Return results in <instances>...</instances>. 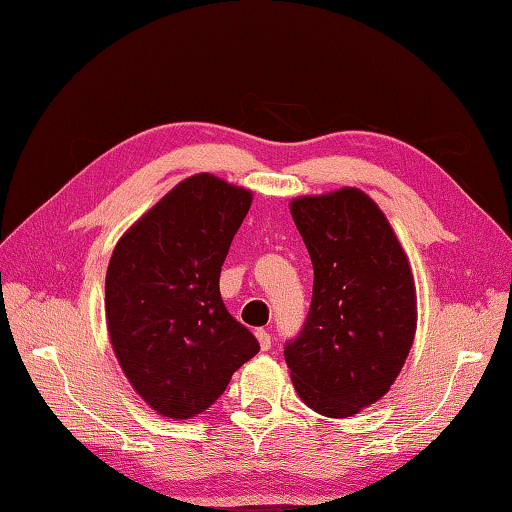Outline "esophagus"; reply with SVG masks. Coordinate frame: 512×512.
<instances>
[{"label": "esophagus", "mask_w": 512, "mask_h": 512, "mask_svg": "<svg viewBox=\"0 0 512 512\" xmlns=\"http://www.w3.org/2000/svg\"><path fill=\"white\" fill-rule=\"evenodd\" d=\"M255 336H257L259 345H262V350H264V352H268V350H270V345H273V339H270V334H268L266 330H257V332H255Z\"/></svg>", "instance_id": "obj_1"}]
</instances>
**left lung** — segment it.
<instances>
[{"instance_id": "obj_1", "label": "left lung", "mask_w": 512, "mask_h": 512, "mask_svg": "<svg viewBox=\"0 0 512 512\" xmlns=\"http://www.w3.org/2000/svg\"><path fill=\"white\" fill-rule=\"evenodd\" d=\"M312 268V301L284 345L310 409L347 418L387 394L416 332V290L383 211L358 189L290 204Z\"/></svg>"}]
</instances>
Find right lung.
Masks as SVG:
<instances>
[{
    "label": "right lung",
    "instance_id": "right-lung-1",
    "mask_svg": "<svg viewBox=\"0 0 512 512\" xmlns=\"http://www.w3.org/2000/svg\"><path fill=\"white\" fill-rule=\"evenodd\" d=\"M253 195L200 173L169 191L116 244L107 328L134 389L167 418H191L259 352L220 295V273Z\"/></svg>",
    "mask_w": 512,
    "mask_h": 512
}]
</instances>
